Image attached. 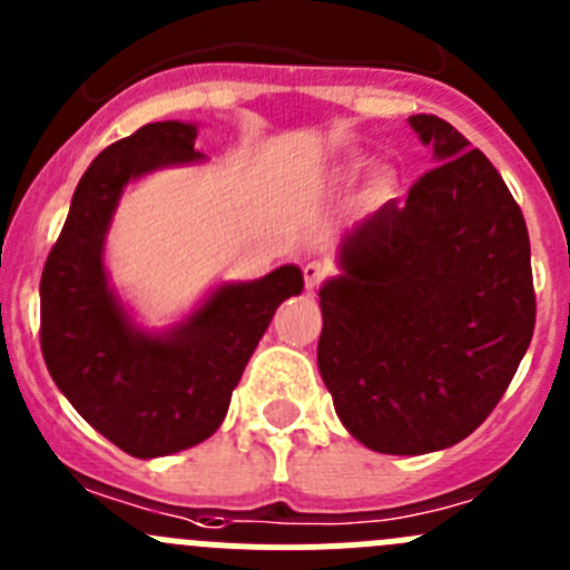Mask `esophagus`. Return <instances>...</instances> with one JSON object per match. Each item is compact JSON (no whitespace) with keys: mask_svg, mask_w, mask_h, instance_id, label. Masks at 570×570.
Here are the masks:
<instances>
[{"mask_svg":"<svg viewBox=\"0 0 570 570\" xmlns=\"http://www.w3.org/2000/svg\"><path fill=\"white\" fill-rule=\"evenodd\" d=\"M323 278H326V264H321V261L303 264V281H306V289H317Z\"/></svg>","mask_w":570,"mask_h":570,"instance_id":"obj_1","label":"esophagus"}]
</instances>
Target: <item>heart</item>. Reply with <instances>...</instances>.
<instances>
[{"mask_svg": "<svg viewBox=\"0 0 570 570\" xmlns=\"http://www.w3.org/2000/svg\"><path fill=\"white\" fill-rule=\"evenodd\" d=\"M360 168H363L360 159H348V163H343L337 168V177L354 179L360 174ZM371 194H374L376 199H391V196L396 194V179H393L391 174H380V177H374V183H371Z\"/></svg>", "mask_w": 570, "mask_h": 570, "instance_id": "heart-1", "label": "heart"}]
</instances>
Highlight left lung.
<instances>
[{"label": "left lung", "mask_w": 570, "mask_h": 570, "mask_svg": "<svg viewBox=\"0 0 570 570\" xmlns=\"http://www.w3.org/2000/svg\"><path fill=\"white\" fill-rule=\"evenodd\" d=\"M407 124L435 168L351 227L321 286L317 368L360 444L422 455L501 402L534 334L531 247L501 174L435 115Z\"/></svg>", "instance_id": "8db88e82"}]
</instances>
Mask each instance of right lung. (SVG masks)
I'll return each mask as SVG.
<instances>
[{
  "mask_svg": "<svg viewBox=\"0 0 570 570\" xmlns=\"http://www.w3.org/2000/svg\"><path fill=\"white\" fill-rule=\"evenodd\" d=\"M196 126L163 120L111 142L78 183L41 273V354L58 391L100 435L135 459L210 439L275 309L301 295L295 264L219 284L185 321L148 332L111 289L104 249L126 185L205 159Z\"/></svg>",
  "mask_w": 570,
  "mask_h": 570,
  "instance_id": "1",
  "label": "right lung"
}]
</instances>
